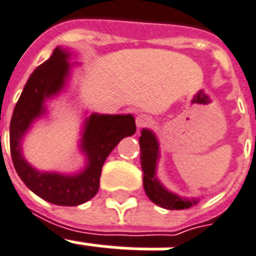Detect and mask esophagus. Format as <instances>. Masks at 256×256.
<instances>
[{"label": "esophagus", "instance_id": "esophagus-1", "mask_svg": "<svg viewBox=\"0 0 256 256\" xmlns=\"http://www.w3.org/2000/svg\"><path fill=\"white\" fill-rule=\"evenodd\" d=\"M150 122H152V118H150L148 114H140L136 116V128H146V126H149Z\"/></svg>", "mask_w": 256, "mask_h": 256}]
</instances>
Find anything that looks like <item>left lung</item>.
<instances>
[{"label":"left lung","instance_id":"1","mask_svg":"<svg viewBox=\"0 0 256 256\" xmlns=\"http://www.w3.org/2000/svg\"><path fill=\"white\" fill-rule=\"evenodd\" d=\"M140 146H141V166L144 170V188L148 198L157 206L166 208V210H186L196 200H186L178 198L169 190L164 188L156 178V165L158 160V142L150 130L144 128L140 136Z\"/></svg>","mask_w":256,"mask_h":256}]
</instances>
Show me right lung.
Here are the masks:
<instances>
[{"mask_svg":"<svg viewBox=\"0 0 256 256\" xmlns=\"http://www.w3.org/2000/svg\"><path fill=\"white\" fill-rule=\"evenodd\" d=\"M68 56L58 46L26 82L12 115L10 154L17 174L32 192L56 206H75L96 194L103 164L120 140L136 132V120L130 114L91 115L86 120L82 140V150L87 154L88 164L79 174L62 176L33 169L22 157L20 142L33 120L46 111V98L63 88L70 71Z\"/></svg>","mask_w":256,"mask_h":256,"instance_id":"obj_1","label":"right lung"}]
</instances>
